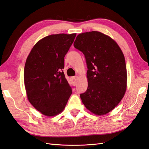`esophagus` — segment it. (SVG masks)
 Here are the masks:
<instances>
[{
    "label": "esophagus",
    "instance_id": "34e87169",
    "mask_svg": "<svg viewBox=\"0 0 149 149\" xmlns=\"http://www.w3.org/2000/svg\"><path fill=\"white\" fill-rule=\"evenodd\" d=\"M77 79H78L77 77H72L71 78V83H72V85H76V84H77Z\"/></svg>",
    "mask_w": 149,
    "mask_h": 149
}]
</instances>
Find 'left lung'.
I'll list each match as a JSON object with an SVG mask.
<instances>
[{
  "label": "left lung",
  "instance_id": "left-lung-1",
  "mask_svg": "<svg viewBox=\"0 0 149 149\" xmlns=\"http://www.w3.org/2000/svg\"><path fill=\"white\" fill-rule=\"evenodd\" d=\"M74 47L84 54L88 88L80 94L87 109L104 115L118 106L126 90V66L120 47L113 39L99 31L79 34Z\"/></svg>",
  "mask_w": 149,
  "mask_h": 149
}]
</instances>
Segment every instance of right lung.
I'll return each mask as SVG.
<instances>
[{
	"label": "right lung",
	"mask_w": 149,
	"mask_h": 149,
	"mask_svg": "<svg viewBox=\"0 0 149 149\" xmlns=\"http://www.w3.org/2000/svg\"><path fill=\"white\" fill-rule=\"evenodd\" d=\"M77 33L50 35L39 40L27 57L24 81L29 102L47 116L62 112L72 93L65 78L64 57Z\"/></svg>",
	"instance_id": "add662e5"
}]
</instances>
